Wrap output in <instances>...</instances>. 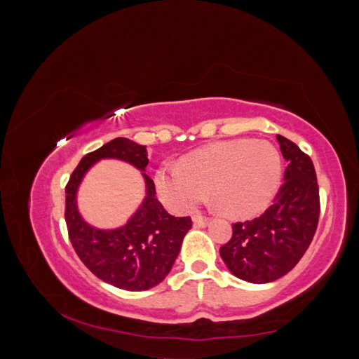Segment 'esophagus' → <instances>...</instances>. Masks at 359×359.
Instances as JSON below:
<instances>
[{"label": "esophagus", "instance_id": "esophagus-1", "mask_svg": "<svg viewBox=\"0 0 359 359\" xmlns=\"http://www.w3.org/2000/svg\"><path fill=\"white\" fill-rule=\"evenodd\" d=\"M193 222H194V226H198V227H207L210 219L202 215H196V216H193Z\"/></svg>", "mask_w": 359, "mask_h": 359}]
</instances>
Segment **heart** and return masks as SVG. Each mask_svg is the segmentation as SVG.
Segmentation results:
<instances>
[{
    "label": "heart",
    "instance_id": "b5f03b06",
    "mask_svg": "<svg viewBox=\"0 0 359 359\" xmlns=\"http://www.w3.org/2000/svg\"><path fill=\"white\" fill-rule=\"evenodd\" d=\"M282 180V156L264 140L238 138L194 151L180 166L156 174L160 199L175 213H188L207 198L231 217L262 212L277 194Z\"/></svg>",
    "mask_w": 359,
    "mask_h": 359
}]
</instances>
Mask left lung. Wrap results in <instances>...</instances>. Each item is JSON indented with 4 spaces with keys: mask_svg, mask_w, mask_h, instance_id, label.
Wrapping results in <instances>:
<instances>
[{
    "mask_svg": "<svg viewBox=\"0 0 359 359\" xmlns=\"http://www.w3.org/2000/svg\"><path fill=\"white\" fill-rule=\"evenodd\" d=\"M287 166L283 185L266 212L252 221L235 222L230 241L219 249L235 277L269 283L286 276L310 248L319 222V187L311 158L277 135Z\"/></svg>",
    "mask_w": 359,
    "mask_h": 359,
    "instance_id": "obj_1",
    "label": "left lung"
}]
</instances>
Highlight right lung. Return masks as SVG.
<instances>
[{
  "instance_id": "obj_1",
  "label": "right lung",
  "mask_w": 359,
  "mask_h": 359,
  "mask_svg": "<svg viewBox=\"0 0 359 359\" xmlns=\"http://www.w3.org/2000/svg\"><path fill=\"white\" fill-rule=\"evenodd\" d=\"M102 158L128 161L144 172L147 184L142 205L124 226L111 231L90 226L76 210L83 175ZM147 163L146 146L119 137L87 154L65 187V221L77 257L102 282L126 291H146L163 282L193 226L191 217L171 216L158 202L156 185L144 174Z\"/></svg>"
}]
</instances>
